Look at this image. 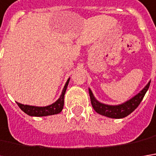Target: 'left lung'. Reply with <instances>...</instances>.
<instances>
[{
    "mask_svg": "<svg viewBox=\"0 0 156 156\" xmlns=\"http://www.w3.org/2000/svg\"><path fill=\"white\" fill-rule=\"evenodd\" d=\"M150 86V82L142 89L141 91L135 96L132 98L131 100L127 101L123 104L120 105H106L103 103H101L94 98L92 91L89 89V94H90V99H91V103L94 108V109L96 111L98 114L105 115L108 117L111 118H124L133 112L140 103L141 102L143 98L145 96L147 91L148 90Z\"/></svg>",
    "mask_w": 156,
    "mask_h": 156,
    "instance_id": "left-lung-1",
    "label": "left lung"
}]
</instances>
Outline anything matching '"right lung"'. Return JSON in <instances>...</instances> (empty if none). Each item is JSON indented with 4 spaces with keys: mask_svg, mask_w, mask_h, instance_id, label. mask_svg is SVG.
Segmentation results:
<instances>
[{
    "mask_svg": "<svg viewBox=\"0 0 156 156\" xmlns=\"http://www.w3.org/2000/svg\"><path fill=\"white\" fill-rule=\"evenodd\" d=\"M69 78L67 80L65 86L62 89V94L60 98L53 104L47 107H36V106H29V105H23L21 103H17L18 107L23 110L25 114L32 115V116H46V115H55L60 113L64 105V94L66 92V89L69 84Z\"/></svg>",
    "mask_w": 156,
    "mask_h": 156,
    "instance_id": "right-lung-1",
    "label": "right lung"
}]
</instances>
